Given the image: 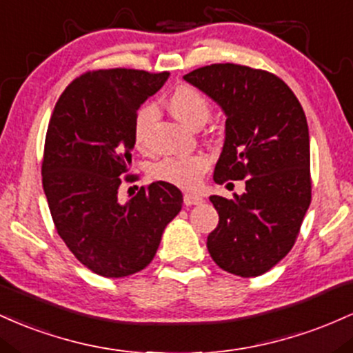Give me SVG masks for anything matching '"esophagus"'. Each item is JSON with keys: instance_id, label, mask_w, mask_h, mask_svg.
Masks as SVG:
<instances>
[{"instance_id": "34e87169", "label": "esophagus", "mask_w": 353, "mask_h": 353, "mask_svg": "<svg viewBox=\"0 0 353 353\" xmlns=\"http://www.w3.org/2000/svg\"><path fill=\"white\" fill-rule=\"evenodd\" d=\"M183 201L187 207H192V205H200L201 201H203V198L200 195H192V193H185L183 196Z\"/></svg>"}]
</instances>
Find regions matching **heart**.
<instances>
[{"mask_svg": "<svg viewBox=\"0 0 353 353\" xmlns=\"http://www.w3.org/2000/svg\"><path fill=\"white\" fill-rule=\"evenodd\" d=\"M168 108L173 117L185 126L205 123L210 117V105L207 98L192 86H178L170 94ZM155 118L153 106H143L137 113L133 121V140L138 148H143L145 133L148 125ZM210 166V158L203 153L187 157H170L153 165L152 176L158 181L175 185L185 190H195L200 185L201 176Z\"/></svg>", "mask_w": 353, "mask_h": 353, "instance_id": "b5f03b06", "label": "heart"}]
</instances>
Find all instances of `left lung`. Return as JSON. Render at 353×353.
I'll use <instances>...</instances> for the list:
<instances>
[{
    "instance_id": "left-lung-1",
    "label": "left lung",
    "mask_w": 353,
    "mask_h": 353,
    "mask_svg": "<svg viewBox=\"0 0 353 353\" xmlns=\"http://www.w3.org/2000/svg\"><path fill=\"white\" fill-rule=\"evenodd\" d=\"M223 112L225 141L213 180H243L233 200L212 195L219 227L207 239L213 262L259 276L294 247L310 207V137L294 91L275 74L223 63L185 74Z\"/></svg>"
}]
</instances>
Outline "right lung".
<instances>
[{
    "label": "right lung",
    "mask_w": 353,
    "mask_h": 353,
    "mask_svg": "<svg viewBox=\"0 0 353 353\" xmlns=\"http://www.w3.org/2000/svg\"><path fill=\"white\" fill-rule=\"evenodd\" d=\"M168 77L125 68L86 73L63 91L50 118L41 175L54 227L71 253L106 279L143 270L183 203L165 181L118 200L132 165L134 117Z\"/></svg>",
    "instance_id": "right-lung-1"
}]
</instances>
